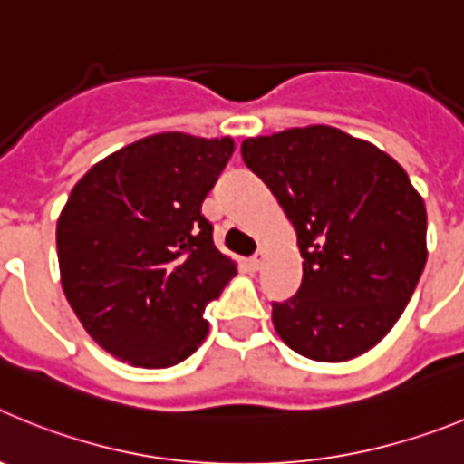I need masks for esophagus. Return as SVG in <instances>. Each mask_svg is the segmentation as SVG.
Instances as JSON below:
<instances>
[{
	"label": "esophagus",
	"instance_id": "esophagus-1",
	"mask_svg": "<svg viewBox=\"0 0 464 464\" xmlns=\"http://www.w3.org/2000/svg\"><path fill=\"white\" fill-rule=\"evenodd\" d=\"M262 260H265V253H256V256L251 257V260H248V265H251L253 269H260L262 267Z\"/></svg>",
	"mask_w": 464,
	"mask_h": 464
}]
</instances>
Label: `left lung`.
Masks as SVG:
<instances>
[{
  "label": "left lung",
  "instance_id": "left-lung-1",
  "mask_svg": "<svg viewBox=\"0 0 464 464\" xmlns=\"http://www.w3.org/2000/svg\"><path fill=\"white\" fill-rule=\"evenodd\" d=\"M297 232L302 283L272 302L278 337L321 362L362 355L391 332L425 269L428 213L391 155L337 127L241 143Z\"/></svg>",
  "mask_w": 464,
  "mask_h": 464
}]
</instances>
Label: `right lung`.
Listing matches in <instances>:
<instances>
[{
  "label": "right lung",
  "instance_id": "obj_1",
  "mask_svg": "<svg viewBox=\"0 0 464 464\" xmlns=\"http://www.w3.org/2000/svg\"><path fill=\"white\" fill-rule=\"evenodd\" d=\"M235 141L167 132L134 141L73 186L57 220L67 302L111 355L146 370L207 339L204 309L237 274L202 202Z\"/></svg>",
  "mask_w": 464,
  "mask_h": 464
}]
</instances>
